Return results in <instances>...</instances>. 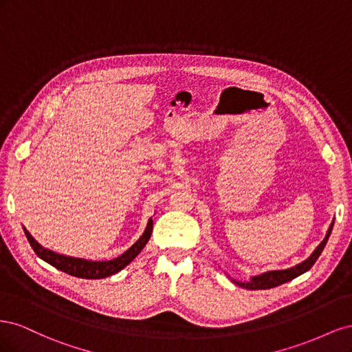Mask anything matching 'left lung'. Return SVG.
I'll use <instances>...</instances> for the list:
<instances>
[{"label": "left lung", "mask_w": 352, "mask_h": 352, "mask_svg": "<svg viewBox=\"0 0 352 352\" xmlns=\"http://www.w3.org/2000/svg\"><path fill=\"white\" fill-rule=\"evenodd\" d=\"M332 229H333V221L332 225L329 226L327 229V233H326V238L320 242V245L313 251V254L308 257L305 261L300 263L294 265V267L291 269H285V270H272V272H265V273H261V274H257V276H252V278L250 280H245V282H241V280H236L230 278V280L233 283H236L238 286L241 287H245V289H250V291H257V289H270V287H276L279 285H283L286 282H289L295 278H298V276H301L302 273L308 272L311 267L313 264L317 261V258L320 257L322 251L324 250L326 243H327V239L330 236V233H332Z\"/></svg>", "instance_id": "8db88e82"}]
</instances>
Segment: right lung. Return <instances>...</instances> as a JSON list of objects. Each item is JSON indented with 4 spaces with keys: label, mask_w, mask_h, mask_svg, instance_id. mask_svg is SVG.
Segmentation results:
<instances>
[{
    "label": "right lung",
    "mask_w": 352,
    "mask_h": 352,
    "mask_svg": "<svg viewBox=\"0 0 352 352\" xmlns=\"http://www.w3.org/2000/svg\"><path fill=\"white\" fill-rule=\"evenodd\" d=\"M153 233V219L148 220L146 228L142 233V236L138 239L129 250H126L119 257L113 260H87V258H78L70 257V255L58 254L56 251H51L48 248H44L41 243H38L30 233L25 229V235L30 243V247L34 248L35 254L41 260L51 264L52 267H56L61 272H65L74 278L80 279H104L109 278L111 274L119 273L123 270L127 264H131L140 254L145 245L148 243Z\"/></svg>",
    "instance_id": "add662e5"
}]
</instances>
